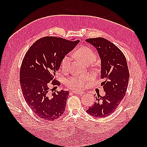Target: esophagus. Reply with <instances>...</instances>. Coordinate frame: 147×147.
I'll list each match as a JSON object with an SVG mask.
<instances>
[{
	"label": "esophagus",
	"instance_id": "esophagus-1",
	"mask_svg": "<svg viewBox=\"0 0 147 147\" xmlns=\"http://www.w3.org/2000/svg\"><path fill=\"white\" fill-rule=\"evenodd\" d=\"M74 94H78V95H82L83 94V92H73Z\"/></svg>",
	"mask_w": 147,
	"mask_h": 147
}]
</instances>
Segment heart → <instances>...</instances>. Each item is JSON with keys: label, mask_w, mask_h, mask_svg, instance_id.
<instances>
[{"label": "heart", "mask_w": 147, "mask_h": 147, "mask_svg": "<svg viewBox=\"0 0 147 147\" xmlns=\"http://www.w3.org/2000/svg\"><path fill=\"white\" fill-rule=\"evenodd\" d=\"M76 58L82 62L84 64L88 65L94 62L96 59V53L88 47H82L78 49L74 54ZM71 57L65 55L61 62V68L63 71H67L70 66ZM90 77L87 74H82L80 76H74L69 78L65 82V85L69 88L74 91H81L85 88L87 82Z\"/></svg>", "instance_id": "b5f03b06"}]
</instances>
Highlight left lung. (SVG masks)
I'll return each mask as SVG.
<instances>
[{
    "label": "left lung",
    "mask_w": 147,
    "mask_h": 147,
    "mask_svg": "<svg viewBox=\"0 0 147 147\" xmlns=\"http://www.w3.org/2000/svg\"><path fill=\"white\" fill-rule=\"evenodd\" d=\"M97 50L101 59V83L104 96H96L95 102L86 111L96 117H105L113 113L125 96L129 73L125 56L113 43L102 37L86 39Z\"/></svg>",
    "instance_id": "obj_1"
}]
</instances>
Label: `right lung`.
Returning a JSON list of instances; mask_svg holds the SVG:
<instances>
[{
  "mask_svg": "<svg viewBox=\"0 0 147 147\" xmlns=\"http://www.w3.org/2000/svg\"><path fill=\"white\" fill-rule=\"evenodd\" d=\"M79 42L45 36L36 40L24 55L20 73L22 92L28 105L43 119L54 121L64 113L69 92L63 90L53 92L50 85H60L55 73L62 59Z\"/></svg>",
  "mask_w": 147,
  "mask_h": 147,
  "instance_id": "obj_1",
  "label": "right lung"
}]
</instances>
